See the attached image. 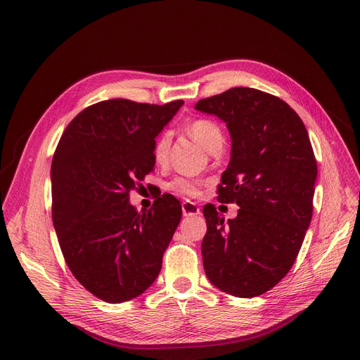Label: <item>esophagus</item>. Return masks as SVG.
<instances>
[{
	"label": "esophagus",
	"mask_w": 360,
	"mask_h": 360,
	"mask_svg": "<svg viewBox=\"0 0 360 360\" xmlns=\"http://www.w3.org/2000/svg\"><path fill=\"white\" fill-rule=\"evenodd\" d=\"M181 211L184 217H193V215H199L200 210L198 208V205L195 202L191 200H184L181 203Z\"/></svg>",
	"instance_id": "1"
}]
</instances>
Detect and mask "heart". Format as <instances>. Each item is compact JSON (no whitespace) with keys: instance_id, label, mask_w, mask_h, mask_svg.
Returning <instances> with one entry per match:
<instances>
[{"instance_id":"heart-1","label":"heart","mask_w":360,"mask_h":360,"mask_svg":"<svg viewBox=\"0 0 360 360\" xmlns=\"http://www.w3.org/2000/svg\"><path fill=\"white\" fill-rule=\"evenodd\" d=\"M187 130H189L191 136L199 145H202L210 152L215 146L222 145V131L219 126L211 122V120L198 118L189 124ZM169 145H171V134L169 131H164L157 139L155 146H153V158H155L158 164H162L167 161ZM169 189L186 196H198L200 191V181L195 179L177 177L169 183Z\"/></svg>"}]
</instances>
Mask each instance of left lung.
<instances>
[{"label": "left lung", "mask_w": 360, "mask_h": 360, "mask_svg": "<svg viewBox=\"0 0 360 360\" xmlns=\"http://www.w3.org/2000/svg\"><path fill=\"white\" fill-rule=\"evenodd\" d=\"M195 108L230 131L218 200L240 207L227 222L214 205L203 207L205 274L221 292L261 296L285 277L311 224L318 168L309 134L293 108L258 89L231 88Z\"/></svg>", "instance_id": "obj_1"}]
</instances>
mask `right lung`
<instances>
[{"mask_svg":"<svg viewBox=\"0 0 360 360\" xmlns=\"http://www.w3.org/2000/svg\"><path fill=\"white\" fill-rule=\"evenodd\" d=\"M183 105L101 101L64 130L51 165L53 222L67 266L98 299L122 303L157 280L181 219L171 195L138 212L129 193L155 165L153 146Z\"/></svg>","mask_w":360,"mask_h":360,"instance_id":"1","label":"right lung"}]
</instances>
